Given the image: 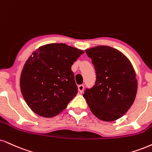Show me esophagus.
I'll list each match as a JSON object with an SVG mask.
<instances>
[{
    "label": "esophagus",
    "instance_id": "obj_1",
    "mask_svg": "<svg viewBox=\"0 0 152 152\" xmlns=\"http://www.w3.org/2000/svg\"><path fill=\"white\" fill-rule=\"evenodd\" d=\"M78 91H79V93H82L83 92V90H84V86L83 85H79L78 86Z\"/></svg>",
    "mask_w": 152,
    "mask_h": 152
}]
</instances>
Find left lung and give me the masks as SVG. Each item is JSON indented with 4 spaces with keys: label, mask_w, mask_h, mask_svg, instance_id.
Listing matches in <instances>:
<instances>
[{
    "label": "left lung",
    "mask_w": 152,
    "mask_h": 152,
    "mask_svg": "<svg viewBox=\"0 0 152 152\" xmlns=\"http://www.w3.org/2000/svg\"><path fill=\"white\" fill-rule=\"evenodd\" d=\"M92 60L96 81L83 97L96 118L105 122L118 120L128 111L135 100L137 80L132 64L123 53L108 46L85 50Z\"/></svg>",
    "instance_id": "1"
}]
</instances>
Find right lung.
<instances>
[{
  "mask_svg": "<svg viewBox=\"0 0 152 152\" xmlns=\"http://www.w3.org/2000/svg\"><path fill=\"white\" fill-rule=\"evenodd\" d=\"M83 53L63 43L47 44L33 52L22 70L20 86L34 113L52 118L66 107L78 93L71 66Z\"/></svg>",
  "mask_w": 152,
  "mask_h": 152,
  "instance_id": "right-lung-1",
  "label": "right lung"
}]
</instances>
